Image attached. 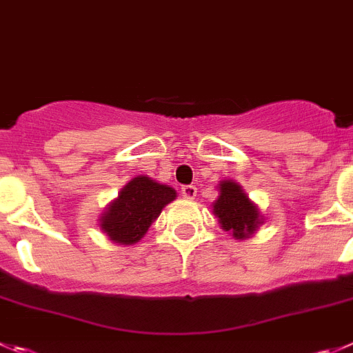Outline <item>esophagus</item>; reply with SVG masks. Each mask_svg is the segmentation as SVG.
I'll return each mask as SVG.
<instances>
[{
	"mask_svg": "<svg viewBox=\"0 0 353 353\" xmlns=\"http://www.w3.org/2000/svg\"><path fill=\"white\" fill-rule=\"evenodd\" d=\"M182 196L185 197V199H194V197L197 196L196 185H183L182 187Z\"/></svg>",
	"mask_w": 353,
	"mask_h": 353,
	"instance_id": "34e87169",
	"label": "esophagus"
}]
</instances>
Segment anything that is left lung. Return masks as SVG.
Instances as JSON below:
<instances>
[{
  "mask_svg": "<svg viewBox=\"0 0 353 353\" xmlns=\"http://www.w3.org/2000/svg\"><path fill=\"white\" fill-rule=\"evenodd\" d=\"M216 187L218 197L213 203V214L221 229L237 241L254 236L265 221L260 208L248 197L243 185L234 180H221Z\"/></svg>",
  "mask_w": 353,
  "mask_h": 353,
  "instance_id": "8db88e82",
  "label": "left lung"
}]
</instances>
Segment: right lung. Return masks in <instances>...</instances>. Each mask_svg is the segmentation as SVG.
I'll use <instances>...</instances> for the list:
<instances>
[{"label": "right lung", "mask_w": 353, "mask_h": 353, "mask_svg": "<svg viewBox=\"0 0 353 353\" xmlns=\"http://www.w3.org/2000/svg\"><path fill=\"white\" fill-rule=\"evenodd\" d=\"M174 199L176 190L173 187L139 174L107 204L99 218V227L112 243L132 246L145 236L163 208Z\"/></svg>", "instance_id": "add662e5"}]
</instances>
